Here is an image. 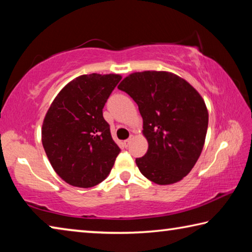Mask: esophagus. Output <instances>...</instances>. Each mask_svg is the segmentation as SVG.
<instances>
[{
  "label": "esophagus",
  "mask_w": 252,
  "mask_h": 252,
  "mask_svg": "<svg viewBox=\"0 0 252 252\" xmlns=\"http://www.w3.org/2000/svg\"><path fill=\"white\" fill-rule=\"evenodd\" d=\"M133 138H134V135H130L129 139H126V140H125V141H123V144H125L126 148L129 147V144L131 143L132 140H133Z\"/></svg>",
  "instance_id": "esophagus-1"
}]
</instances>
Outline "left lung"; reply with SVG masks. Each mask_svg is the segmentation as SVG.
<instances>
[{
  "instance_id": "8db88e82",
  "label": "left lung",
  "mask_w": 252,
  "mask_h": 252,
  "mask_svg": "<svg viewBox=\"0 0 252 252\" xmlns=\"http://www.w3.org/2000/svg\"><path fill=\"white\" fill-rule=\"evenodd\" d=\"M118 89L139 106L148 151L135 159L144 177L157 185L182 180L194 167L204 146L209 114L199 92L167 71L134 72Z\"/></svg>"
}]
</instances>
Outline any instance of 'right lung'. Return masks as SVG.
<instances>
[{
    "instance_id": "1",
    "label": "right lung",
    "mask_w": 252,
    "mask_h": 252,
    "mask_svg": "<svg viewBox=\"0 0 252 252\" xmlns=\"http://www.w3.org/2000/svg\"><path fill=\"white\" fill-rule=\"evenodd\" d=\"M120 74H83L67 83L51 103L42 144L51 165L66 183L99 185L109 176L120 148L113 141L103 106Z\"/></svg>"
}]
</instances>
